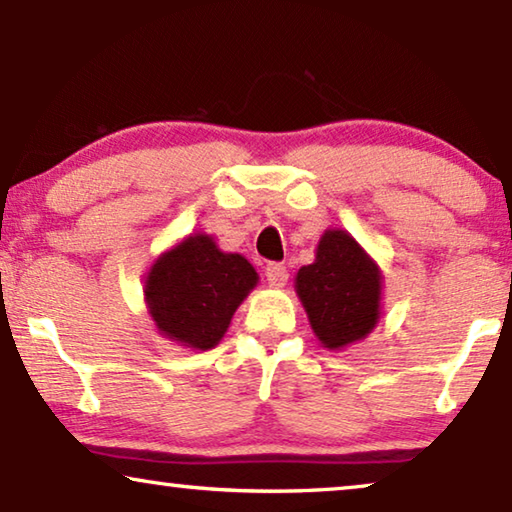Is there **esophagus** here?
Instances as JSON below:
<instances>
[{"label": "esophagus", "mask_w": 512, "mask_h": 512, "mask_svg": "<svg viewBox=\"0 0 512 512\" xmlns=\"http://www.w3.org/2000/svg\"><path fill=\"white\" fill-rule=\"evenodd\" d=\"M265 279H268L272 289H282L286 279H289V270H286L282 263H270L268 268H265Z\"/></svg>", "instance_id": "34e87169"}]
</instances>
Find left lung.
I'll list each match as a JSON object with an SVG mask.
<instances>
[{"label":"left lung","instance_id":"1","mask_svg":"<svg viewBox=\"0 0 512 512\" xmlns=\"http://www.w3.org/2000/svg\"><path fill=\"white\" fill-rule=\"evenodd\" d=\"M382 270L347 230L319 237L314 263L296 275V293L321 347L345 349L368 338L382 317Z\"/></svg>","mask_w":512,"mask_h":512}]
</instances>
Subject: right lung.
Instances as JSON below:
<instances>
[{
	"label": "right lung",
	"instance_id": "1",
	"mask_svg": "<svg viewBox=\"0 0 512 512\" xmlns=\"http://www.w3.org/2000/svg\"><path fill=\"white\" fill-rule=\"evenodd\" d=\"M256 284L258 272L247 258L221 251L212 235L193 233L153 261L144 303L163 338L207 352Z\"/></svg>",
	"mask_w": 512,
	"mask_h": 512
}]
</instances>
